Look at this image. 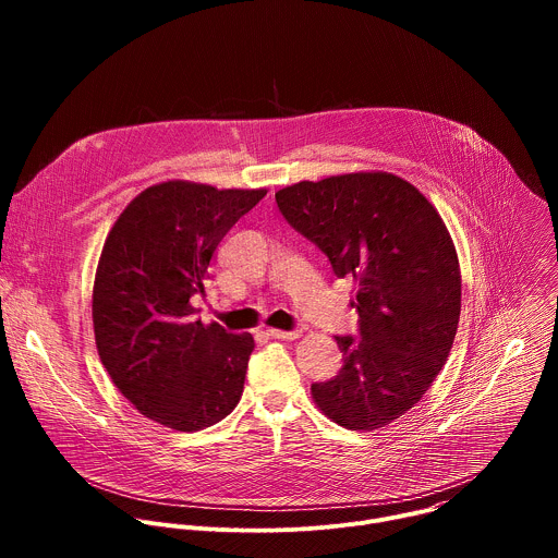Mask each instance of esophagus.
Wrapping results in <instances>:
<instances>
[{
	"mask_svg": "<svg viewBox=\"0 0 558 558\" xmlns=\"http://www.w3.org/2000/svg\"><path fill=\"white\" fill-rule=\"evenodd\" d=\"M267 336L274 340H295L300 331H282V329H267Z\"/></svg>",
	"mask_w": 558,
	"mask_h": 558,
	"instance_id": "1",
	"label": "esophagus"
}]
</instances>
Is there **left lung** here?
<instances>
[{
  "mask_svg": "<svg viewBox=\"0 0 558 558\" xmlns=\"http://www.w3.org/2000/svg\"><path fill=\"white\" fill-rule=\"evenodd\" d=\"M287 222L355 282L360 340L336 338L340 373L311 386L313 402L349 430H375L433 386L459 325L461 271L433 203L388 172L300 181L276 192Z\"/></svg>",
  "mask_w": 558,
  "mask_h": 558,
  "instance_id": "obj_1",
  "label": "left lung"
}]
</instances>
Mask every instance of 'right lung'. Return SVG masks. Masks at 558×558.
<instances>
[{"label": "right lung", "mask_w": 558, "mask_h": 558, "mask_svg": "<svg viewBox=\"0 0 558 558\" xmlns=\"http://www.w3.org/2000/svg\"><path fill=\"white\" fill-rule=\"evenodd\" d=\"M265 194L166 181L132 198L112 225L93 289L95 342L141 415L194 433L241 402L254 338L203 325L190 300L205 293L225 233Z\"/></svg>", "instance_id": "right-lung-1"}]
</instances>
